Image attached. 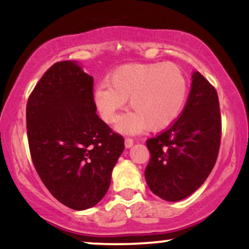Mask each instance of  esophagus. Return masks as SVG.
Returning <instances> with one entry per match:
<instances>
[{"instance_id": "esophagus-1", "label": "esophagus", "mask_w": 249, "mask_h": 249, "mask_svg": "<svg viewBox=\"0 0 249 249\" xmlns=\"http://www.w3.org/2000/svg\"><path fill=\"white\" fill-rule=\"evenodd\" d=\"M133 139L132 138H125V147H131L133 145Z\"/></svg>"}]
</instances>
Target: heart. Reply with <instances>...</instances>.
<instances>
[{
    "instance_id": "b5f03b06",
    "label": "heart",
    "mask_w": 249,
    "mask_h": 249,
    "mask_svg": "<svg viewBox=\"0 0 249 249\" xmlns=\"http://www.w3.org/2000/svg\"><path fill=\"white\" fill-rule=\"evenodd\" d=\"M93 92V101L103 121H118L126 99L132 108L118 124V130L134 133L148 128L170 126L181 113L187 98L186 76L176 64H127L107 77Z\"/></svg>"
}]
</instances>
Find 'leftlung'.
Returning <instances> with one entry per match:
<instances>
[{"label": "left lung", "mask_w": 249, "mask_h": 249, "mask_svg": "<svg viewBox=\"0 0 249 249\" xmlns=\"http://www.w3.org/2000/svg\"><path fill=\"white\" fill-rule=\"evenodd\" d=\"M220 141L218 93L196 71L181 115L167 130L146 142L151 158L145 179L150 190L166 201L187 198L212 172Z\"/></svg>", "instance_id": "obj_1"}]
</instances>
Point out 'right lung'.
<instances>
[{"label":"right lung","mask_w":249,"mask_h":249,"mask_svg":"<svg viewBox=\"0 0 249 249\" xmlns=\"http://www.w3.org/2000/svg\"><path fill=\"white\" fill-rule=\"evenodd\" d=\"M93 77L76 62H57L27 103L30 156L39 178L65 206L83 211L103 199L124 138L96 113Z\"/></svg>","instance_id":"obj_1"}]
</instances>
